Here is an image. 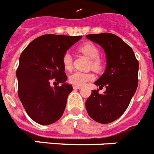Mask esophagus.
Returning <instances> with one entry per match:
<instances>
[{"label": "esophagus", "instance_id": "esophagus-1", "mask_svg": "<svg viewBox=\"0 0 154 154\" xmlns=\"http://www.w3.org/2000/svg\"><path fill=\"white\" fill-rule=\"evenodd\" d=\"M73 89H82V86H80V85H73Z\"/></svg>", "mask_w": 154, "mask_h": 154}]
</instances>
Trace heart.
Here are the masks:
<instances>
[{
	"label": "heart",
	"instance_id": "heart-1",
	"mask_svg": "<svg viewBox=\"0 0 154 154\" xmlns=\"http://www.w3.org/2000/svg\"><path fill=\"white\" fill-rule=\"evenodd\" d=\"M79 50L91 59V67L96 71L103 69V62L99 58L100 51L99 48L92 42H86L79 47ZM62 65L66 70H71L72 68V57L69 51L65 52L62 56ZM94 79V75L91 72H82L76 71L69 76V82L75 85H83L88 82Z\"/></svg>",
	"mask_w": 154,
	"mask_h": 154
}]
</instances>
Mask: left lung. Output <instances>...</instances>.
<instances>
[{
	"mask_svg": "<svg viewBox=\"0 0 154 154\" xmlns=\"http://www.w3.org/2000/svg\"><path fill=\"white\" fill-rule=\"evenodd\" d=\"M86 38L103 48L107 66L95 82L106 89L103 94L92 90L85 107L92 119L106 124L120 117L129 106L138 85L139 62L131 47L116 35L93 34Z\"/></svg>",
	"mask_w": 154,
	"mask_h": 154,
	"instance_id": "1",
	"label": "left lung"
}]
</instances>
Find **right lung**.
Returning <instances> with one entry per match:
<instances>
[{
	"label": "right lung",
	"instance_id": "obj_1",
	"mask_svg": "<svg viewBox=\"0 0 154 154\" xmlns=\"http://www.w3.org/2000/svg\"><path fill=\"white\" fill-rule=\"evenodd\" d=\"M82 36L45 35L30 43L21 53L16 75L18 97L31 119L49 125L60 119L72 85L67 76L62 56ZM51 81L62 83L52 88Z\"/></svg>",
	"mask_w": 154,
	"mask_h": 154
}]
</instances>
